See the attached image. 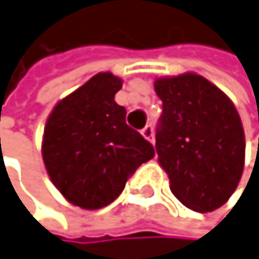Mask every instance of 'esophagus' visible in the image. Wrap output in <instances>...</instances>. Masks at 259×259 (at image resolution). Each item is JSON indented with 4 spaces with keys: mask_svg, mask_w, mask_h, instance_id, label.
I'll use <instances>...</instances> for the list:
<instances>
[{
    "mask_svg": "<svg viewBox=\"0 0 259 259\" xmlns=\"http://www.w3.org/2000/svg\"><path fill=\"white\" fill-rule=\"evenodd\" d=\"M141 135L149 141H154V127H152V124H147L141 131Z\"/></svg>",
    "mask_w": 259,
    "mask_h": 259,
    "instance_id": "34e87169",
    "label": "esophagus"
}]
</instances>
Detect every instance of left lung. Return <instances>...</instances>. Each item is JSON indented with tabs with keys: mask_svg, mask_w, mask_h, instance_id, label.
<instances>
[{
	"mask_svg": "<svg viewBox=\"0 0 259 259\" xmlns=\"http://www.w3.org/2000/svg\"><path fill=\"white\" fill-rule=\"evenodd\" d=\"M155 92L163 102L155 149L171 191L194 211H213L235 193L244 169L245 138L236 108L193 73L157 79Z\"/></svg>",
	"mask_w": 259,
	"mask_h": 259,
	"instance_id": "obj_1",
	"label": "left lung"
}]
</instances>
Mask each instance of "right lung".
Listing matches in <instances>:
<instances>
[{
	"instance_id": "right-lung-1",
	"label": "right lung",
	"mask_w": 259,
	"mask_h": 259,
	"mask_svg": "<svg viewBox=\"0 0 259 259\" xmlns=\"http://www.w3.org/2000/svg\"><path fill=\"white\" fill-rule=\"evenodd\" d=\"M121 87L119 77L99 73L62 99L46 121V171L63 197L85 210L112 203L128 177L155 155L115 102Z\"/></svg>"
}]
</instances>
